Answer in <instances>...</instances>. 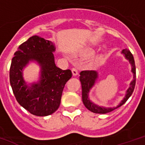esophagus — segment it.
<instances>
[{"mask_svg":"<svg viewBox=\"0 0 145 145\" xmlns=\"http://www.w3.org/2000/svg\"><path fill=\"white\" fill-rule=\"evenodd\" d=\"M72 75L73 76H76V75H78V70L75 69V68H72Z\"/></svg>","mask_w":145,"mask_h":145,"instance_id":"34e87169","label":"esophagus"}]
</instances>
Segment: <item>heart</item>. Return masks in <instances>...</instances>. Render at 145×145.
I'll return each mask as SVG.
<instances>
[{"mask_svg":"<svg viewBox=\"0 0 145 145\" xmlns=\"http://www.w3.org/2000/svg\"><path fill=\"white\" fill-rule=\"evenodd\" d=\"M95 53V50L93 48H91V47H88V48H86L82 51L81 52V55L84 56H86V57H89V56H92L93 54ZM101 56H96L94 59L92 61V63H95L101 59Z\"/></svg>","mask_w":145,"mask_h":145,"instance_id":"heart-1","label":"heart"}]
</instances>
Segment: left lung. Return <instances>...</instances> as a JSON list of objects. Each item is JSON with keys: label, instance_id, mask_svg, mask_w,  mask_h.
I'll return each instance as SVG.
<instances>
[{"label": "left lung", "instance_id": "left-lung-1", "mask_svg": "<svg viewBox=\"0 0 145 145\" xmlns=\"http://www.w3.org/2000/svg\"><path fill=\"white\" fill-rule=\"evenodd\" d=\"M121 53L124 55L125 59H127L130 62V66H131V72H132L133 75V79L131 81L130 83V87L125 92V95L123 99L116 107H104V106H100L97 104L93 102L91 99H89V94L95 84L97 83L98 78H99V72L95 70H85L80 72L79 79L81 83V88H82V101L84 105L87 107L89 110H90L93 113H101V114H105V113H110L111 111L114 110L115 109L118 108L124 103L127 101V99L132 95L133 92L134 90L135 85H136V65H135V61L133 56L132 53L127 49L123 50Z\"/></svg>", "mask_w": 145, "mask_h": 145}]
</instances>
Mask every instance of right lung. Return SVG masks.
Returning <instances> with one entry per match:
<instances>
[{
	"label": "right lung",
	"instance_id": "add662e5",
	"mask_svg": "<svg viewBox=\"0 0 145 145\" xmlns=\"http://www.w3.org/2000/svg\"><path fill=\"white\" fill-rule=\"evenodd\" d=\"M55 51L53 42L33 35L19 46L12 59L9 80L15 99L37 116H46L58 110L64 86L72 77L71 70L56 65ZM30 63L40 68L38 80L31 83L23 77V70Z\"/></svg>",
	"mask_w": 145,
	"mask_h": 145
}]
</instances>
